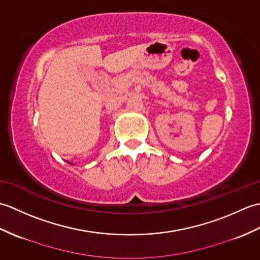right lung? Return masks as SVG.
I'll use <instances>...</instances> for the list:
<instances>
[{"instance_id": "obj_1", "label": "right lung", "mask_w": 260, "mask_h": 260, "mask_svg": "<svg viewBox=\"0 0 260 260\" xmlns=\"http://www.w3.org/2000/svg\"><path fill=\"white\" fill-rule=\"evenodd\" d=\"M71 164H73V163H71ZM73 165H74V164H73Z\"/></svg>"}]
</instances>
